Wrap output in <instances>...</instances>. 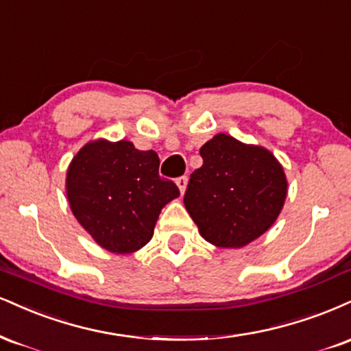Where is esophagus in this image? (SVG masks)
<instances>
[{
	"instance_id": "obj_1",
	"label": "esophagus",
	"mask_w": 351,
	"mask_h": 351,
	"mask_svg": "<svg viewBox=\"0 0 351 351\" xmlns=\"http://www.w3.org/2000/svg\"><path fill=\"white\" fill-rule=\"evenodd\" d=\"M176 186L180 188L181 196H183L184 191H186V186H188V178H186V176H180V178L176 180Z\"/></svg>"
}]
</instances>
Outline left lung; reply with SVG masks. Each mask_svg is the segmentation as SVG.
<instances>
[{"label":"left lung","mask_w":351,"mask_h":351,"mask_svg":"<svg viewBox=\"0 0 351 351\" xmlns=\"http://www.w3.org/2000/svg\"><path fill=\"white\" fill-rule=\"evenodd\" d=\"M184 208L201 237L221 248H242L280 216L288 194L282 165L268 149L217 134L199 150Z\"/></svg>","instance_id":"1"}]
</instances>
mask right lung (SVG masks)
Here are the masks:
<instances>
[{
  "label": "right lung",
  "mask_w": 351,
  "mask_h": 351,
  "mask_svg": "<svg viewBox=\"0 0 351 351\" xmlns=\"http://www.w3.org/2000/svg\"><path fill=\"white\" fill-rule=\"evenodd\" d=\"M158 167L157 152L106 138L84 143L70 162V209L104 250L134 253L154 237L160 210L180 196L176 184L158 175Z\"/></svg>",
  "instance_id": "obj_1"
}]
</instances>
